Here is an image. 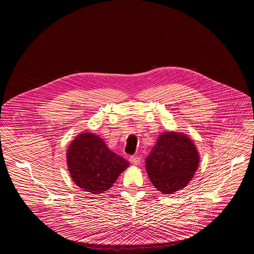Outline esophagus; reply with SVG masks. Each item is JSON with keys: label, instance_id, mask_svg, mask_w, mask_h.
I'll list each match as a JSON object with an SVG mask.
<instances>
[{"label": "esophagus", "instance_id": "esophagus-1", "mask_svg": "<svg viewBox=\"0 0 254 254\" xmlns=\"http://www.w3.org/2000/svg\"><path fill=\"white\" fill-rule=\"evenodd\" d=\"M129 161L134 166H138L140 164V162H141V159L138 157V156H132V157L129 158Z\"/></svg>", "mask_w": 254, "mask_h": 254}]
</instances>
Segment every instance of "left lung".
I'll return each mask as SVG.
<instances>
[{"label":"left lung","instance_id":"8db88e82","mask_svg":"<svg viewBox=\"0 0 254 254\" xmlns=\"http://www.w3.org/2000/svg\"><path fill=\"white\" fill-rule=\"evenodd\" d=\"M200 156L193 141L185 133L159 135L145 169L153 186L163 194H173L187 187L198 169Z\"/></svg>","mask_w":254,"mask_h":254}]
</instances>
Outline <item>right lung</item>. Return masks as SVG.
Instances as JSON below:
<instances>
[{
	"mask_svg": "<svg viewBox=\"0 0 254 254\" xmlns=\"http://www.w3.org/2000/svg\"><path fill=\"white\" fill-rule=\"evenodd\" d=\"M66 163L73 182L85 191L104 193L129 163L110 150L95 133L85 131L75 137L66 151Z\"/></svg>",
	"mask_w": 254,
	"mask_h": 254,
	"instance_id": "right-lung-1",
	"label": "right lung"
}]
</instances>
